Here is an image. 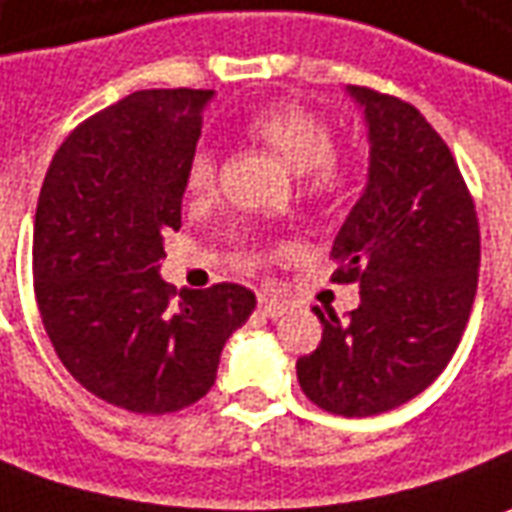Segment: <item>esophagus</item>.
I'll list each match as a JSON object with an SVG mask.
<instances>
[{"mask_svg": "<svg viewBox=\"0 0 512 512\" xmlns=\"http://www.w3.org/2000/svg\"><path fill=\"white\" fill-rule=\"evenodd\" d=\"M260 313H263V316L266 318H280V316H285V310H288V307L282 305V302H277V299H260Z\"/></svg>", "mask_w": 512, "mask_h": 512, "instance_id": "1", "label": "esophagus"}]
</instances>
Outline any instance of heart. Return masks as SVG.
<instances>
[{
    "label": "heart",
    "mask_w": 512,
    "mask_h": 512,
    "mask_svg": "<svg viewBox=\"0 0 512 512\" xmlns=\"http://www.w3.org/2000/svg\"><path fill=\"white\" fill-rule=\"evenodd\" d=\"M246 130L263 144L285 157L293 169L302 171L310 194H332L349 180V157L335 152V132L321 113L296 102H274L255 110ZM216 155L213 149L199 146L188 163V194L207 199L216 191Z\"/></svg>",
    "instance_id": "b5f03b06"
}]
</instances>
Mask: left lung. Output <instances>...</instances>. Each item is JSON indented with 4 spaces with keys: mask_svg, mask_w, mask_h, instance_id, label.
Returning <instances> with one entry per match:
<instances>
[{
    "mask_svg": "<svg viewBox=\"0 0 512 512\" xmlns=\"http://www.w3.org/2000/svg\"><path fill=\"white\" fill-rule=\"evenodd\" d=\"M366 107V194L332 244V282H357L346 321L324 318L321 343L296 360L305 396L327 413L377 416L441 374L463 338L477 277L480 221L455 157L416 107L349 85Z\"/></svg>",
    "mask_w": 512,
    "mask_h": 512,
    "instance_id": "left-lung-1",
    "label": "left lung"
}]
</instances>
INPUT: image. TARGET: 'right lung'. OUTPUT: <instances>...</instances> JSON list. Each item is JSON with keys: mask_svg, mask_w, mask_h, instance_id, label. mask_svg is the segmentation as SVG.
Masks as SVG:
<instances>
[{"mask_svg": "<svg viewBox=\"0 0 512 512\" xmlns=\"http://www.w3.org/2000/svg\"><path fill=\"white\" fill-rule=\"evenodd\" d=\"M210 96L152 88L99 110L60 144L38 196L32 277L46 335L85 391L130 413L199 402L255 310V293L235 282L174 302L157 274Z\"/></svg>", "mask_w": 512, "mask_h": 512, "instance_id": "right-lung-1", "label": "right lung"}]
</instances>
